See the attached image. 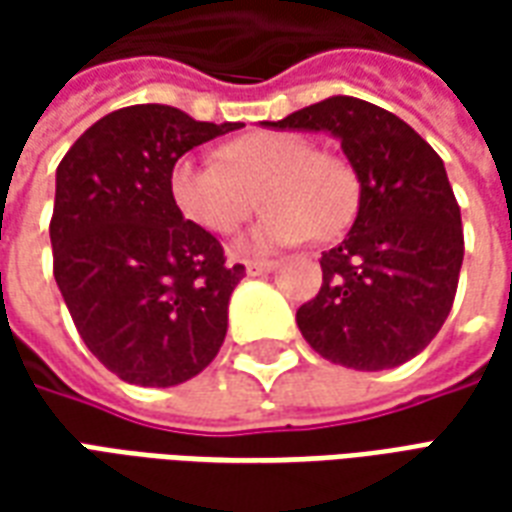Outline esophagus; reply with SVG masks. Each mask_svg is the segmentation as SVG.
I'll return each mask as SVG.
<instances>
[{
	"label": "esophagus",
	"mask_w": 512,
	"mask_h": 512,
	"mask_svg": "<svg viewBox=\"0 0 512 512\" xmlns=\"http://www.w3.org/2000/svg\"><path fill=\"white\" fill-rule=\"evenodd\" d=\"M244 266H246V274L257 277V274H268V271H274L277 263H274V260H246Z\"/></svg>",
	"instance_id": "esophagus-1"
}]
</instances>
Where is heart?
<instances>
[{
	"label": "heart",
	"mask_w": 512,
	"mask_h": 512,
	"mask_svg": "<svg viewBox=\"0 0 512 512\" xmlns=\"http://www.w3.org/2000/svg\"><path fill=\"white\" fill-rule=\"evenodd\" d=\"M221 161L183 156L169 172V194L178 211L202 230L227 235L257 208L268 211L246 235L244 249H277L315 235L329 241L351 224L359 180L343 156L315 150L307 136L255 131L219 150Z\"/></svg>",
	"instance_id": "1"
}]
</instances>
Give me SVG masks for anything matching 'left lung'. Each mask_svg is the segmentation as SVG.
<instances>
[{
	"mask_svg": "<svg viewBox=\"0 0 512 512\" xmlns=\"http://www.w3.org/2000/svg\"><path fill=\"white\" fill-rule=\"evenodd\" d=\"M266 126L334 134L362 189L348 238L323 252L318 296L296 312L304 340L334 365H403L439 334L458 290L461 208L444 161L400 117L348 95Z\"/></svg>",
	"mask_w": 512,
	"mask_h": 512,
	"instance_id": "obj_1",
	"label": "left lung"
}]
</instances>
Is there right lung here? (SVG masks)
Here are the masks:
<instances>
[{"label":"right lung","mask_w":512,"mask_h":512,"mask_svg":"<svg viewBox=\"0 0 512 512\" xmlns=\"http://www.w3.org/2000/svg\"><path fill=\"white\" fill-rule=\"evenodd\" d=\"M235 128L175 106H126L87 128L57 167L54 279L84 345L128 384H183L222 348L244 266H230L222 244L183 219L169 172L191 147Z\"/></svg>","instance_id":"add662e5"}]
</instances>
